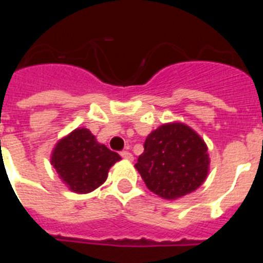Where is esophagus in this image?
Returning a JSON list of instances; mask_svg holds the SVG:
<instances>
[{"mask_svg": "<svg viewBox=\"0 0 263 263\" xmlns=\"http://www.w3.org/2000/svg\"><path fill=\"white\" fill-rule=\"evenodd\" d=\"M121 157L124 158V159H126V160H133L134 159L133 154H132V153H129V152H121Z\"/></svg>", "mask_w": 263, "mask_h": 263, "instance_id": "obj_1", "label": "esophagus"}]
</instances>
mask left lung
Returning a JSON list of instances; mask_svg holds the SVG:
<instances>
[{"instance_id":"obj_1","label":"left lung","mask_w":263,"mask_h":263,"mask_svg":"<svg viewBox=\"0 0 263 263\" xmlns=\"http://www.w3.org/2000/svg\"><path fill=\"white\" fill-rule=\"evenodd\" d=\"M136 168L146 187L166 200L196 191L210 171V155L204 139L182 122L163 124L145 141Z\"/></svg>"}]
</instances>
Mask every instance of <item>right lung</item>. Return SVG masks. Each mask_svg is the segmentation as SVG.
<instances>
[{
  "label": "right lung",
  "instance_id": "1",
  "mask_svg": "<svg viewBox=\"0 0 263 263\" xmlns=\"http://www.w3.org/2000/svg\"><path fill=\"white\" fill-rule=\"evenodd\" d=\"M121 160L87 127H78L58 141L51 154V164L69 191L89 194L103 184L109 168Z\"/></svg>",
  "mask_w": 263,
  "mask_h": 263
}]
</instances>
